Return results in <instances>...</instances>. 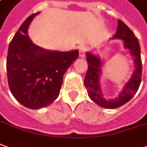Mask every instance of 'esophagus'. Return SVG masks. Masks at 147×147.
<instances>
[{"mask_svg":"<svg viewBox=\"0 0 147 147\" xmlns=\"http://www.w3.org/2000/svg\"><path fill=\"white\" fill-rule=\"evenodd\" d=\"M87 51H88V47L85 46H80L79 47V55L80 57H84L86 54Z\"/></svg>","mask_w":147,"mask_h":147,"instance_id":"34e87169","label":"esophagus"}]
</instances>
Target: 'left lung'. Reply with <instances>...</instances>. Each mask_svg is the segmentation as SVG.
<instances>
[{
  "label": "left lung",
  "mask_w": 147,
  "mask_h": 147,
  "mask_svg": "<svg viewBox=\"0 0 147 147\" xmlns=\"http://www.w3.org/2000/svg\"><path fill=\"white\" fill-rule=\"evenodd\" d=\"M113 38L123 40L125 47L129 49L131 55L134 56L135 71L130 80L125 85L118 97H116L113 100H106L102 96L99 82L101 62L98 57L90 53L87 54V62L88 67L84 77V85L91 100L97 104L99 106L106 109H116L130 100L137 92L142 81V65L141 59L140 45L137 38L134 35L133 31L123 22L119 20L117 33Z\"/></svg>",
  "instance_id": "left-lung-1"
}]
</instances>
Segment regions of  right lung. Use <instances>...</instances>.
<instances>
[{
    "mask_svg": "<svg viewBox=\"0 0 147 147\" xmlns=\"http://www.w3.org/2000/svg\"><path fill=\"white\" fill-rule=\"evenodd\" d=\"M38 13L28 17L9 43L6 60L11 93L32 109L46 107L59 95L63 77L79 56V51H49L34 45L28 26Z\"/></svg>",
    "mask_w": 147,
    "mask_h": 147,
    "instance_id": "right-lung-1",
    "label": "right lung"
}]
</instances>
